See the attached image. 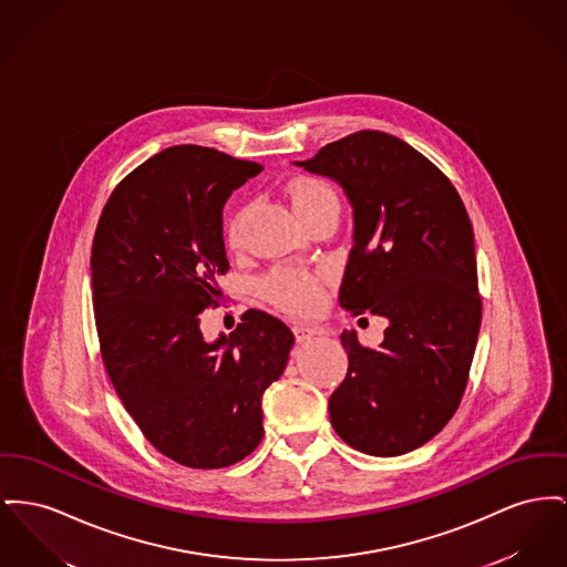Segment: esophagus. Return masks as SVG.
<instances>
[{"label":"esophagus","mask_w":567,"mask_h":567,"mask_svg":"<svg viewBox=\"0 0 567 567\" xmlns=\"http://www.w3.org/2000/svg\"><path fill=\"white\" fill-rule=\"evenodd\" d=\"M293 333H296V340L303 342V340H310L317 330L310 328V326H293Z\"/></svg>","instance_id":"esophagus-1"}]
</instances>
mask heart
Masks as SVG:
<instances>
[{"instance_id": "heart-1", "label": "heart", "mask_w": 567, "mask_h": 567, "mask_svg": "<svg viewBox=\"0 0 567 567\" xmlns=\"http://www.w3.org/2000/svg\"><path fill=\"white\" fill-rule=\"evenodd\" d=\"M296 214L301 220L319 214L326 207H338L332 186L317 175H296L285 186ZM231 246L241 241V214H235L227 229ZM326 274L298 267H278L264 280L267 300L291 315L315 312L326 296Z\"/></svg>"}]
</instances>
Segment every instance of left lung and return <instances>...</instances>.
Listing matches in <instances>:
<instances>
[{"label":"left lung","instance_id":"left-lung-1","mask_svg":"<svg viewBox=\"0 0 567 567\" xmlns=\"http://www.w3.org/2000/svg\"><path fill=\"white\" fill-rule=\"evenodd\" d=\"M300 167L336 179L353 205V248L338 301L390 321L379 347L340 333L349 355L330 396L338 436L370 456L431 441L465 394L482 298L473 229L447 175L394 134L358 131Z\"/></svg>","mask_w":567,"mask_h":567}]
</instances>
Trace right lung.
<instances>
[{
	"instance_id": "add662e5",
	"label": "right lung",
	"mask_w": 567,
	"mask_h": 567,
	"mask_svg": "<svg viewBox=\"0 0 567 567\" xmlns=\"http://www.w3.org/2000/svg\"><path fill=\"white\" fill-rule=\"evenodd\" d=\"M261 171L212 147L163 150L115 186L92 244L102 364L145 439L190 468L235 465L261 443L264 392L296 340L257 308L216 342L199 330L229 271L223 207Z\"/></svg>"
}]
</instances>
